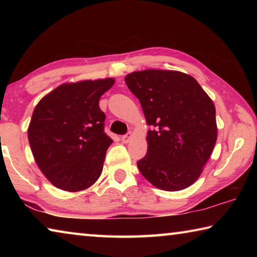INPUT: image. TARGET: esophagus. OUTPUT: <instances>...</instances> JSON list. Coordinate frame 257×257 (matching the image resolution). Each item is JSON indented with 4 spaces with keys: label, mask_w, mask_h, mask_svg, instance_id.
<instances>
[{
    "label": "esophagus",
    "mask_w": 257,
    "mask_h": 257,
    "mask_svg": "<svg viewBox=\"0 0 257 257\" xmlns=\"http://www.w3.org/2000/svg\"><path fill=\"white\" fill-rule=\"evenodd\" d=\"M132 138H133V133L132 132H129L128 134H125L124 136H122V142L124 143V144H127V143H129L130 141H132Z\"/></svg>",
    "instance_id": "34e87169"
}]
</instances>
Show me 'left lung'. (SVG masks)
Here are the masks:
<instances>
[{
    "instance_id": "obj_1",
    "label": "left lung",
    "mask_w": 257,
    "mask_h": 257,
    "mask_svg": "<svg viewBox=\"0 0 257 257\" xmlns=\"http://www.w3.org/2000/svg\"><path fill=\"white\" fill-rule=\"evenodd\" d=\"M144 112L147 153L137 167L156 188L185 189L196 181L217 138L215 106L197 80L175 70L135 71L124 78Z\"/></svg>"
}]
</instances>
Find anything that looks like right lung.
Listing matches in <instances>:
<instances>
[{
  "instance_id": "right-lung-1",
  "label": "right lung",
  "mask_w": 257,
  "mask_h": 257,
  "mask_svg": "<svg viewBox=\"0 0 257 257\" xmlns=\"http://www.w3.org/2000/svg\"><path fill=\"white\" fill-rule=\"evenodd\" d=\"M113 78L66 82L43 97L28 127L34 159L52 185L67 191L89 188L99 178L113 141L104 133L102 95Z\"/></svg>"
}]
</instances>
